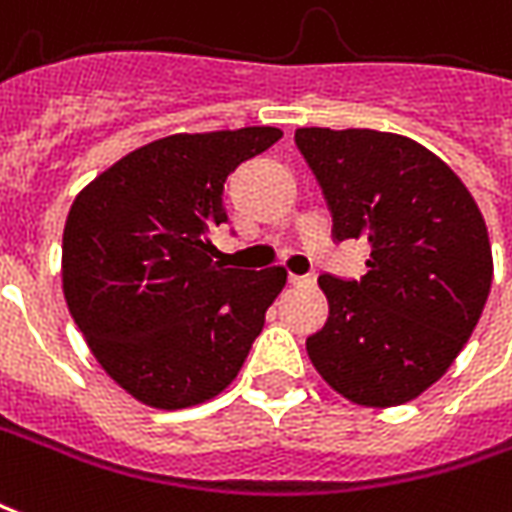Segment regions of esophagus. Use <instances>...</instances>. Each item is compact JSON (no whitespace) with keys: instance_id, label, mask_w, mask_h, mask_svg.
<instances>
[{"instance_id":"esophagus-1","label":"esophagus","mask_w":512,"mask_h":512,"mask_svg":"<svg viewBox=\"0 0 512 512\" xmlns=\"http://www.w3.org/2000/svg\"><path fill=\"white\" fill-rule=\"evenodd\" d=\"M290 285H295V287H301V285H314V276H312V274H306V276H301V274H290Z\"/></svg>"}]
</instances>
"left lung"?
Wrapping results in <instances>:
<instances>
[{
    "mask_svg": "<svg viewBox=\"0 0 512 512\" xmlns=\"http://www.w3.org/2000/svg\"><path fill=\"white\" fill-rule=\"evenodd\" d=\"M333 217V241L366 238L361 279L323 274L328 323L306 339L323 380L363 407H396L448 372L491 290L478 203L415 140L377 130H295Z\"/></svg>",
    "mask_w": 512,
    "mask_h": 512,
    "instance_id": "8db88e82",
    "label": "left lung"
}]
</instances>
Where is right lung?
Returning <instances> with one entry per match:
<instances>
[{"label":"right lung","instance_id":"right-lung-1","mask_svg":"<svg viewBox=\"0 0 512 512\" xmlns=\"http://www.w3.org/2000/svg\"><path fill=\"white\" fill-rule=\"evenodd\" d=\"M279 138L244 127L154 140L100 173L67 214L70 314L111 380L149 407L184 410L225 391L285 287V268H225L208 238L227 222L230 173Z\"/></svg>","mask_w":512,"mask_h":512}]
</instances>
